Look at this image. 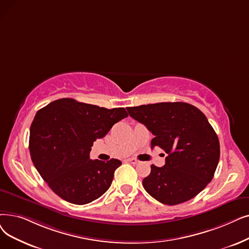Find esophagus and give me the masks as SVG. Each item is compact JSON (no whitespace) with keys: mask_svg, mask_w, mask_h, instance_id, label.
<instances>
[{"mask_svg":"<svg viewBox=\"0 0 249 249\" xmlns=\"http://www.w3.org/2000/svg\"><path fill=\"white\" fill-rule=\"evenodd\" d=\"M128 161H129V163H131L132 165H137V164H139V160H136V159H133V158L128 159Z\"/></svg>","mask_w":249,"mask_h":249,"instance_id":"esophagus-1","label":"esophagus"}]
</instances>
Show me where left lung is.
I'll return each mask as SVG.
<instances>
[{"label": "left lung", "mask_w": 249, "mask_h": 249, "mask_svg": "<svg viewBox=\"0 0 249 249\" xmlns=\"http://www.w3.org/2000/svg\"><path fill=\"white\" fill-rule=\"evenodd\" d=\"M127 111L155 135L151 148L165 153L163 167L151 165L142 181L149 196L175 205L185 202L212 181L220 160V142L207 117L187 103H158L129 107Z\"/></svg>", "instance_id": "8db88e82"}]
</instances>
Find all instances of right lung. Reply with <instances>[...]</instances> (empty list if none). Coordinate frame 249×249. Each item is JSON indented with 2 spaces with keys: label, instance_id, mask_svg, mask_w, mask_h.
Returning <instances> with one entry per match:
<instances>
[{
  "label": "right lung",
  "instance_id": "obj_1",
  "mask_svg": "<svg viewBox=\"0 0 249 249\" xmlns=\"http://www.w3.org/2000/svg\"><path fill=\"white\" fill-rule=\"evenodd\" d=\"M127 116L124 107L106 109L73 99L53 101L36 113L30 126V156L57 196L86 204L110 188L121 160H92L89 153L93 142Z\"/></svg>",
  "mask_w": 249,
  "mask_h": 249
}]
</instances>
